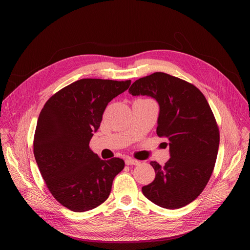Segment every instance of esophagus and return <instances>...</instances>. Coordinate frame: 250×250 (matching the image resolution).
Returning <instances> with one entry per match:
<instances>
[{"label": "esophagus", "instance_id": "34e87169", "mask_svg": "<svg viewBox=\"0 0 250 250\" xmlns=\"http://www.w3.org/2000/svg\"><path fill=\"white\" fill-rule=\"evenodd\" d=\"M125 164L126 165H139L140 161H138L134 158H129V157H128V158L125 159Z\"/></svg>", "mask_w": 250, "mask_h": 250}]
</instances>
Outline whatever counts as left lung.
Returning a JSON list of instances; mask_svg holds the SVG:
<instances>
[{"instance_id":"left-lung-1","label":"left lung","mask_w":250,"mask_h":250,"mask_svg":"<svg viewBox=\"0 0 250 250\" xmlns=\"http://www.w3.org/2000/svg\"><path fill=\"white\" fill-rule=\"evenodd\" d=\"M128 93L157 100V135L169 142L170 159L164 166L151 161L156 176L142 188L144 195L165 208L188 205L208 182L219 149V127L206 97L194 85L161 72L140 78Z\"/></svg>"}]
</instances>
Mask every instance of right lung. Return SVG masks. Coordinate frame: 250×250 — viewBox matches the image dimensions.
I'll return each mask as SVG.
<instances>
[{
	"label": "right lung",
	"mask_w": 250,
	"mask_h": 250,
	"mask_svg": "<svg viewBox=\"0 0 250 250\" xmlns=\"http://www.w3.org/2000/svg\"><path fill=\"white\" fill-rule=\"evenodd\" d=\"M130 80L81 79L52 95L39 114L33 153L54 198L73 212L104 203L112 181L125 167L120 158L101 160L89 147L107 104Z\"/></svg>",
	"instance_id": "obj_1"
}]
</instances>
